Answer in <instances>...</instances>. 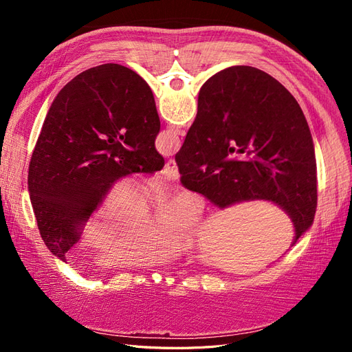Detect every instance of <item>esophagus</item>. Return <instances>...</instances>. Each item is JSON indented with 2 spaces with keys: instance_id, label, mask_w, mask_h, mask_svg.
I'll list each match as a JSON object with an SVG mask.
<instances>
[{
  "instance_id": "esophagus-1",
  "label": "esophagus",
  "mask_w": 352,
  "mask_h": 352,
  "mask_svg": "<svg viewBox=\"0 0 352 352\" xmlns=\"http://www.w3.org/2000/svg\"><path fill=\"white\" fill-rule=\"evenodd\" d=\"M163 173L168 177V179H172V180H176L177 177H179V172H177V166H176V162L173 158H170L168 162L166 163V166H164V170H163Z\"/></svg>"
}]
</instances>
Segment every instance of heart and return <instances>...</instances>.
Returning <instances> with one entry per match:
<instances>
[{
    "mask_svg": "<svg viewBox=\"0 0 352 352\" xmlns=\"http://www.w3.org/2000/svg\"><path fill=\"white\" fill-rule=\"evenodd\" d=\"M155 206L138 184L110 189L100 208L94 241L116 238L102 248L110 263H155L184 250L186 233L195 230L201 210L194 195L184 194L164 208V219H154Z\"/></svg>",
    "mask_w": 352,
    "mask_h": 352,
    "instance_id": "1",
    "label": "heart"
}]
</instances>
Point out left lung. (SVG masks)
<instances>
[{"instance_id":"1","label":"left lung","mask_w":352,"mask_h":352,"mask_svg":"<svg viewBox=\"0 0 352 352\" xmlns=\"http://www.w3.org/2000/svg\"><path fill=\"white\" fill-rule=\"evenodd\" d=\"M158 132L153 91L124 66L88 69L58 92L28 175L39 233L56 257L66 260L83 223L117 180L163 168Z\"/></svg>"}]
</instances>
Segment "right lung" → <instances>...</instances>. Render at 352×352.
<instances>
[{
    "label": "right lung",
    "mask_w": 352,
    "mask_h": 352,
    "mask_svg": "<svg viewBox=\"0 0 352 352\" xmlns=\"http://www.w3.org/2000/svg\"><path fill=\"white\" fill-rule=\"evenodd\" d=\"M180 182L219 208L265 199L287 212L295 241L317 207L314 144L300 104L280 82L251 66L211 76L175 157Z\"/></svg>",
    "instance_id": "right-lung-1"
}]
</instances>
